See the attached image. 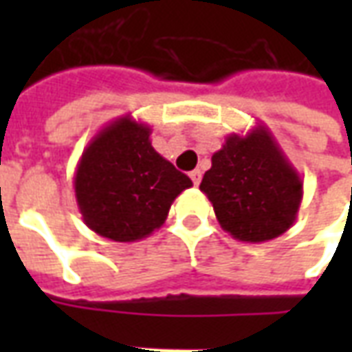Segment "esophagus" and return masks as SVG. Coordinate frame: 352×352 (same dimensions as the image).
<instances>
[{
	"label": "esophagus",
	"instance_id": "esophagus-1",
	"mask_svg": "<svg viewBox=\"0 0 352 352\" xmlns=\"http://www.w3.org/2000/svg\"><path fill=\"white\" fill-rule=\"evenodd\" d=\"M190 179H192V183L198 186L199 181H201V171H199V169H194V171H190Z\"/></svg>",
	"mask_w": 352,
	"mask_h": 352
}]
</instances>
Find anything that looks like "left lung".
<instances>
[{
	"label": "left lung",
	"instance_id": "left-lung-1",
	"mask_svg": "<svg viewBox=\"0 0 352 352\" xmlns=\"http://www.w3.org/2000/svg\"><path fill=\"white\" fill-rule=\"evenodd\" d=\"M199 190L224 232L245 243H264L294 224L303 181L270 130L256 126L247 135L226 138L211 156Z\"/></svg>",
	"mask_w": 352,
	"mask_h": 352
}]
</instances>
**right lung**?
I'll list each match as a JSON object with an SVG mask.
<instances>
[{
	"instance_id": "right-lung-1",
	"label": "right lung",
	"mask_w": 352,
	"mask_h": 352,
	"mask_svg": "<svg viewBox=\"0 0 352 352\" xmlns=\"http://www.w3.org/2000/svg\"><path fill=\"white\" fill-rule=\"evenodd\" d=\"M82 221L98 236L131 243L166 222L192 181L151 143V126L120 116L85 148L73 177Z\"/></svg>"
}]
</instances>
